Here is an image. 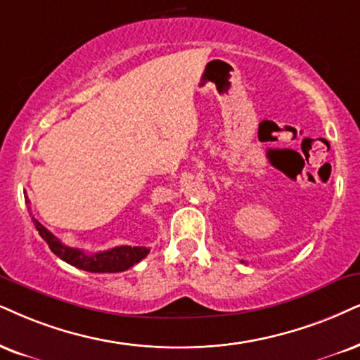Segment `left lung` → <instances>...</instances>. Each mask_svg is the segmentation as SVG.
I'll return each instance as SVG.
<instances>
[{"mask_svg": "<svg viewBox=\"0 0 360 360\" xmlns=\"http://www.w3.org/2000/svg\"><path fill=\"white\" fill-rule=\"evenodd\" d=\"M243 262H244V261H243Z\"/></svg>", "mask_w": 360, "mask_h": 360, "instance_id": "1", "label": "left lung"}]
</instances>
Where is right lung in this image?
Masks as SVG:
<instances>
[{
  "label": "right lung",
  "mask_w": 360,
  "mask_h": 360,
  "mask_svg": "<svg viewBox=\"0 0 360 360\" xmlns=\"http://www.w3.org/2000/svg\"><path fill=\"white\" fill-rule=\"evenodd\" d=\"M26 202L28 198L25 195ZM34 222L36 231H38L41 238L46 240L49 249L56 254L59 259L71 264V266L78 267V269L89 271V272H122L127 271L129 267H133L134 264L143 261L144 257L148 256L149 249L141 248V245H120V248H112L109 251L104 252H96V254H86L81 249L70 248V245H65L59 240L56 236L49 233V231L41 224L39 221H36L34 217H31Z\"/></svg>",
  "instance_id": "right-lung-1"
}]
</instances>
